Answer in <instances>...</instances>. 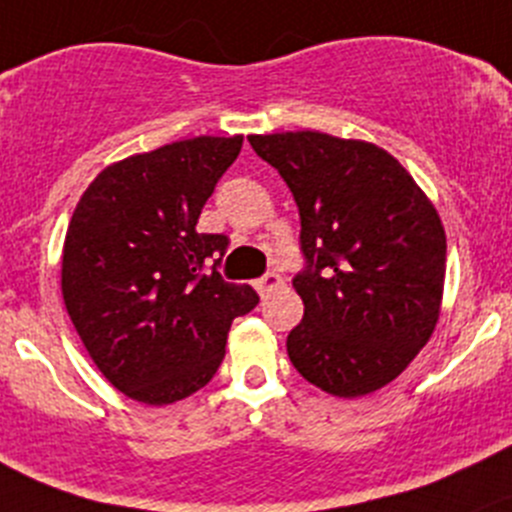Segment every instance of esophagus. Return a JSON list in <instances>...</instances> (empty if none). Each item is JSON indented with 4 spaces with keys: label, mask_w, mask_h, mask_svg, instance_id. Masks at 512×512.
I'll return each instance as SVG.
<instances>
[{
    "label": "esophagus",
    "mask_w": 512,
    "mask_h": 512,
    "mask_svg": "<svg viewBox=\"0 0 512 512\" xmlns=\"http://www.w3.org/2000/svg\"><path fill=\"white\" fill-rule=\"evenodd\" d=\"M285 285V280H282L280 272H265V275L257 280V292L262 294V297H267L270 292H275V289H280Z\"/></svg>",
    "instance_id": "esophagus-1"
}]
</instances>
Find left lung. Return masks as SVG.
Wrapping results in <instances>:
<instances>
[{"label": "left lung", "mask_w": 512, "mask_h": 512, "mask_svg": "<svg viewBox=\"0 0 512 512\" xmlns=\"http://www.w3.org/2000/svg\"><path fill=\"white\" fill-rule=\"evenodd\" d=\"M299 208L304 317L287 337L294 369L334 396L394 381L438 322L446 232L404 165L379 146L317 131L250 136Z\"/></svg>", "instance_id": "8db88e82"}]
</instances>
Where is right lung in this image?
Instances as JSON below:
<instances>
[{"label":"right lung","instance_id":"right-lung-1","mask_svg":"<svg viewBox=\"0 0 512 512\" xmlns=\"http://www.w3.org/2000/svg\"><path fill=\"white\" fill-rule=\"evenodd\" d=\"M240 148L242 136H200L108 165L66 230V312L101 374L143 404L203 389L232 319L260 302L220 277L230 237L195 230Z\"/></svg>","mask_w":512,"mask_h":512}]
</instances>
